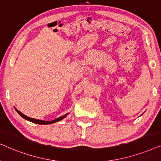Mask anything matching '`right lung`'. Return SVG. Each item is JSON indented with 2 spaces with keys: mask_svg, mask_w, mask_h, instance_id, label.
Listing matches in <instances>:
<instances>
[{
  "mask_svg": "<svg viewBox=\"0 0 161 161\" xmlns=\"http://www.w3.org/2000/svg\"><path fill=\"white\" fill-rule=\"evenodd\" d=\"M15 110H16V111L18 113L19 115H20L22 117H23V119H25L29 121V122H31L33 123H36V124H39V125H49V124H52V123H55L56 122H58V121H60L61 119H63L64 118L66 117V116L68 114H65V115H64L62 116H60V117L57 118L56 119L53 120V121H44V120H39V119H33V118H31V117H28V116H25V114H23V113H21L20 111H18V110L15 108Z\"/></svg>",
  "mask_w": 161,
  "mask_h": 161,
  "instance_id": "add662e5",
  "label": "right lung"
}]
</instances>
